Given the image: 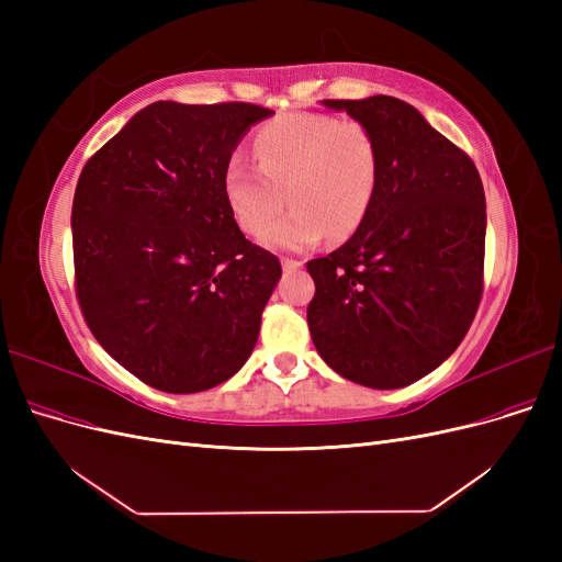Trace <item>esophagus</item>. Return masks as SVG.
Here are the masks:
<instances>
[{
    "label": "esophagus",
    "instance_id": "34e87169",
    "mask_svg": "<svg viewBox=\"0 0 562 562\" xmlns=\"http://www.w3.org/2000/svg\"><path fill=\"white\" fill-rule=\"evenodd\" d=\"M281 265L285 271H295L302 267V260H293V258H281Z\"/></svg>",
    "mask_w": 562,
    "mask_h": 562
}]
</instances>
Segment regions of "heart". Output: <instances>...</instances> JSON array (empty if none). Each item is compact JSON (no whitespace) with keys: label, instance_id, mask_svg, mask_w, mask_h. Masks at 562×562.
<instances>
[{"label":"heart","instance_id":"b5f03b06","mask_svg":"<svg viewBox=\"0 0 562 562\" xmlns=\"http://www.w3.org/2000/svg\"><path fill=\"white\" fill-rule=\"evenodd\" d=\"M260 168L234 157L225 171V194L236 223L258 236L288 198L296 209L265 233L277 248H310L330 232L349 239L370 213L380 184V140L359 119L291 112L255 133ZM289 194L285 195L284 192Z\"/></svg>","mask_w":562,"mask_h":562}]
</instances>
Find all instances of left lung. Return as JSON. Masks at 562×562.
<instances>
[{
    "mask_svg": "<svg viewBox=\"0 0 562 562\" xmlns=\"http://www.w3.org/2000/svg\"><path fill=\"white\" fill-rule=\"evenodd\" d=\"M375 131L380 184L351 239L307 262L314 347L339 375L401 389L462 342L483 297L485 192L464 149L391 95L326 100Z\"/></svg>",
    "mask_w": 562,
    "mask_h": 562,
    "instance_id": "1",
    "label": "left lung"
}]
</instances>
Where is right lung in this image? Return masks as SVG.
<instances>
[{"label":"right lung","mask_w":562,"mask_h":562,"mask_svg":"<svg viewBox=\"0 0 562 562\" xmlns=\"http://www.w3.org/2000/svg\"><path fill=\"white\" fill-rule=\"evenodd\" d=\"M269 114L252 103L159 100L81 168L79 310L100 347L159 391L223 384L258 342L281 262L236 225L225 171L250 124Z\"/></svg>","instance_id":"1"}]
</instances>
